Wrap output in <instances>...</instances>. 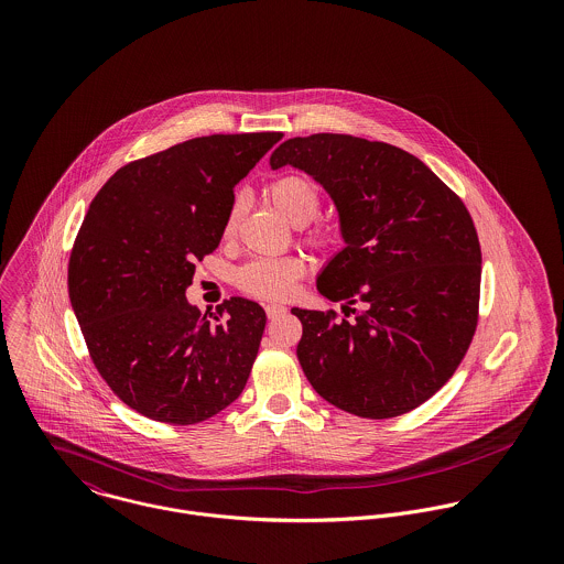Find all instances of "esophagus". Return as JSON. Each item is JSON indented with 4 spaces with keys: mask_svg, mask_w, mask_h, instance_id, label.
Instances as JSON below:
<instances>
[{
    "mask_svg": "<svg viewBox=\"0 0 564 564\" xmlns=\"http://www.w3.org/2000/svg\"><path fill=\"white\" fill-rule=\"evenodd\" d=\"M264 311H267L269 319H278V317H282L286 313V308L282 304H269Z\"/></svg>",
    "mask_w": 564,
    "mask_h": 564,
    "instance_id": "obj_1",
    "label": "esophagus"
}]
</instances>
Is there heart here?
I'll use <instances>...</instances> for the list:
<instances>
[{
  "instance_id": "1",
  "label": "heart",
  "mask_w": 564,
  "mask_h": 564,
  "mask_svg": "<svg viewBox=\"0 0 564 564\" xmlns=\"http://www.w3.org/2000/svg\"><path fill=\"white\" fill-rule=\"evenodd\" d=\"M267 197L273 208L291 224L306 226L311 224L322 208V193L313 180L306 175H282L273 180L267 188ZM242 202L235 199L228 208L224 235L232 237L241 217ZM308 241L315 247H329L336 241L334 228H315L308 232ZM306 273V260L302 256H278V258H256L247 262L237 275V282L245 293L260 300H284L295 291L297 280Z\"/></svg>"
}]
</instances>
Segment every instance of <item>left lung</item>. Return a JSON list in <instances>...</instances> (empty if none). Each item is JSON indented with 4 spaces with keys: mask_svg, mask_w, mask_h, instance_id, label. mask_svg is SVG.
Masks as SVG:
<instances>
[{
    "mask_svg": "<svg viewBox=\"0 0 564 564\" xmlns=\"http://www.w3.org/2000/svg\"><path fill=\"white\" fill-rule=\"evenodd\" d=\"M269 164L322 184L345 242L317 275L345 317L291 311L304 325L297 358L313 389L367 419L430 400L478 323L482 253L465 204L416 156L349 134L289 139Z\"/></svg>",
    "mask_w": 564,
    "mask_h": 564,
    "instance_id": "left-lung-1",
    "label": "left lung"
}]
</instances>
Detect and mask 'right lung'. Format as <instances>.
Segmentation results:
<instances>
[{"mask_svg":"<svg viewBox=\"0 0 564 564\" xmlns=\"http://www.w3.org/2000/svg\"><path fill=\"white\" fill-rule=\"evenodd\" d=\"M282 132L213 134L121 166L95 195L69 260L90 358L143 416L188 425L235 402L264 332L245 297L217 315L186 300L195 260L224 237L235 186Z\"/></svg>","mask_w":564,"mask_h":564,"instance_id":"add662e5","label":"right lung"}]
</instances>
